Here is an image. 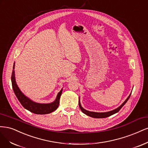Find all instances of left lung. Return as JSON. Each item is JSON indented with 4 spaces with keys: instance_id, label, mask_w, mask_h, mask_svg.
Returning <instances> with one entry per match:
<instances>
[{
    "instance_id": "1",
    "label": "left lung",
    "mask_w": 148,
    "mask_h": 148,
    "mask_svg": "<svg viewBox=\"0 0 148 148\" xmlns=\"http://www.w3.org/2000/svg\"><path fill=\"white\" fill-rule=\"evenodd\" d=\"M131 93L129 95V96L128 97V98L125 99V101L123 102L120 106L118 107L117 108H116L115 109H114V110H112V111H109V112H96L89 111L86 110V109H85L84 108H82V106H81L80 101V97H79V108L80 109V110L82 111L83 113H84L85 114H86L87 116H88L90 117H93V118H105V117H109V116H112V115H113V114L118 112L119 111V110H120V109L123 106V105H124V104L127 103V101H128V99H129L130 95H131Z\"/></svg>"
}]
</instances>
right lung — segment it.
Segmentation results:
<instances>
[{
	"mask_svg": "<svg viewBox=\"0 0 148 148\" xmlns=\"http://www.w3.org/2000/svg\"><path fill=\"white\" fill-rule=\"evenodd\" d=\"M14 69H15V63H14L13 64V71L11 77L12 88L16 97H17L19 101L20 102L21 105L24 108L27 109V110L29 111L30 112L36 114H49L53 112L58 108L60 103V99L62 93V91H63V88L60 90V92L58 93V95H57L56 98L54 101L50 103H36L34 101H32L30 98L27 97L26 95L21 91L20 89L19 88L16 82L15 70H14Z\"/></svg>",
	"mask_w": 148,
	"mask_h": 148,
	"instance_id": "add662e5",
	"label": "right lung"
}]
</instances>
